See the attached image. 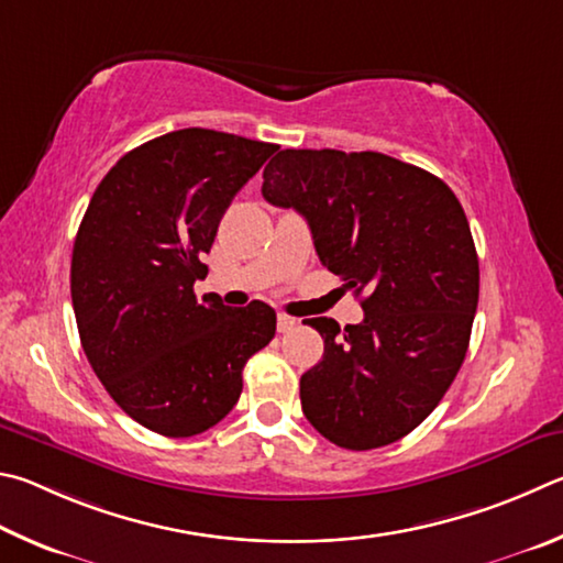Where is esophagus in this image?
Returning a JSON list of instances; mask_svg holds the SVG:
<instances>
[{"label": "esophagus", "instance_id": "1", "mask_svg": "<svg viewBox=\"0 0 563 563\" xmlns=\"http://www.w3.org/2000/svg\"><path fill=\"white\" fill-rule=\"evenodd\" d=\"M297 319L294 317H289V313H279V317H276V329H279V333H289V331H294L297 329Z\"/></svg>", "mask_w": 563, "mask_h": 563}]
</instances>
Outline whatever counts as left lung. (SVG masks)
<instances>
[{
	"label": "left lung",
	"instance_id": "1",
	"mask_svg": "<svg viewBox=\"0 0 563 563\" xmlns=\"http://www.w3.org/2000/svg\"><path fill=\"white\" fill-rule=\"evenodd\" d=\"M262 195L309 222L323 266L361 301V323L309 319L323 358L301 376V410L333 445L406 438L455 380L479 299V262L455 192L383 153L279 151Z\"/></svg>",
	"mask_w": 563,
	"mask_h": 563
}]
</instances>
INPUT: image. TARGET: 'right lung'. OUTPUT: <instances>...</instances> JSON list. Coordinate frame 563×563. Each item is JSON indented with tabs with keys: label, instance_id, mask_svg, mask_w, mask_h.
Returning a JSON list of instances; mask_svg holds the SVG:
<instances>
[{
	"label": "right lung",
	"instance_id": "right-lung-1",
	"mask_svg": "<svg viewBox=\"0 0 563 563\" xmlns=\"http://www.w3.org/2000/svg\"><path fill=\"white\" fill-rule=\"evenodd\" d=\"M274 143L183 128L125 153L96 187L71 256V301L88 363L123 412L165 438L217 426L242 371L274 339L262 301H202L217 227Z\"/></svg>",
	"mask_w": 563,
	"mask_h": 563
}]
</instances>
